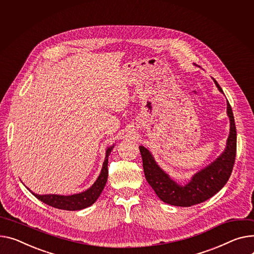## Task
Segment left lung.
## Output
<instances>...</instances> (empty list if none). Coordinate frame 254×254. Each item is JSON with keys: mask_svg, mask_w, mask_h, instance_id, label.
I'll return each mask as SVG.
<instances>
[{"mask_svg": "<svg viewBox=\"0 0 254 254\" xmlns=\"http://www.w3.org/2000/svg\"><path fill=\"white\" fill-rule=\"evenodd\" d=\"M212 79L218 91L224 94L217 81ZM227 114L230 120V132L225 150L210 164L194 174L186 185L178 184L157 164L147 148L139 146L146 180L160 200L171 205L189 207L206 201L227 184L233 171L237 148V131L229 102Z\"/></svg>", "mask_w": 254, "mask_h": 254, "instance_id": "1", "label": "left lung"}]
</instances>
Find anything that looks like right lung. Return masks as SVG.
<instances>
[{
	"instance_id": "right-lung-1",
	"label": "right lung",
	"mask_w": 254,
	"mask_h": 254,
	"mask_svg": "<svg viewBox=\"0 0 254 254\" xmlns=\"http://www.w3.org/2000/svg\"><path fill=\"white\" fill-rule=\"evenodd\" d=\"M114 144L106 149V155L105 160L102 165V170L96 180V182L91 186L89 189L83 191L81 193L73 194V195H58V194H45V195H39L31 192L28 188V190L35 195L39 200H41L44 203L63 210H80L83 208H87L94 204L96 200L99 198V196L102 193L106 182L108 178V157L111 153L112 149L114 148Z\"/></svg>"
}]
</instances>
